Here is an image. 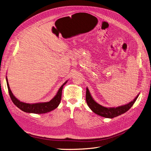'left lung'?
I'll use <instances>...</instances> for the list:
<instances>
[{
  "mask_svg": "<svg viewBox=\"0 0 151 151\" xmlns=\"http://www.w3.org/2000/svg\"><path fill=\"white\" fill-rule=\"evenodd\" d=\"M139 94L137 96V97L134 100L126 105L120 106V107L116 108H107L104 107L103 106L99 105V104L96 103L92 98V97L89 92V90H88V89L86 88V101L88 107H89L90 109L96 114H98L99 116H101L102 117L113 118L128 111L135 102Z\"/></svg>",
  "mask_w": 151,
  "mask_h": 151,
  "instance_id": "8db88e82",
  "label": "left lung"
}]
</instances>
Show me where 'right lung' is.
I'll return each mask as SVG.
<instances>
[{"label": "right lung", "instance_id": "right-lung-1", "mask_svg": "<svg viewBox=\"0 0 151 151\" xmlns=\"http://www.w3.org/2000/svg\"><path fill=\"white\" fill-rule=\"evenodd\" d=\"M67 81L63 84L60 88L56 94V96L53 98L51 101L47 102H44V103H38V104H27L24 103L19 101L18 99H17L16 97L13 96V93H12L10 86H9L8 80L6 78V83L8 86V93L10 94V98L14 104L18 107L21 110L27 112V113H36V114H42L49 112L50 111L54 110L56 108L58 107L59 105L61 99V92L63 90V85L66 84Z\"/></svg>", "mask_w": 151, "mask_h": 151}]
</instances>
